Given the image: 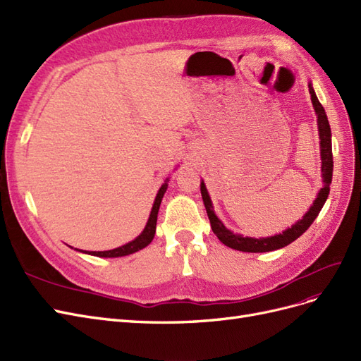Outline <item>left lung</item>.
<instances>
[{
	"mask_svg": "<svg viewBox=\"0 0 361 361\" xmlns=\"http://www.w3.org/2000/svg\"><path fill=\"white\" fill-rule=\"evenodd\" d=\"M309 92L313 109H315L317 118H318V133H319V149H321V177H322V188L319 189L317 200L313 201L307 213L301 217L298 222H295L293 226L285 229L282 234H276L271 237H262V238H253V237H243L241 234H234L231 229H228L222 220H220L213 208L212 197L208 195V190L204 184V180L201 181V195L202 201L205 205V210L210 219L212 229L216 234V237L222 241L225 246L235 249L240 252H250V253H262V252H271L282 249L288 244L295 241L301 234L309 229V226L313 224V220L319 214L321 208L324 207L325 201H327L330 193V184L333 177V153H331V129L329 124V118L325 115V111L322 104L319 103L315 90L312 87V82H309Z\"/></svg>",
	"mask_w": 361,
	"mask_h": 361,
	"instance_id": "1",
	"label": "left lung"
}]
</instances>
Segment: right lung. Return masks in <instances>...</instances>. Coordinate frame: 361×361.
<instances>
[{
	"label": "right lung",
	"instance_id": "add662e5",
	"mask_svg": "<svg viewBox=\"0 0 361 361\" xmlns=\"http://www.w3.org/2000/svg\"><path fill=\"white\" fill-rule=\"evenodd\" d=\"M168 181H169V178H166L165 183L161 184V188L159 189V192L156 195L154 204H153V208H151L148 222H147L144 231L135 240L124 244V246H120L117 249H112V250H103V252H87V250H79V249L78 250L82 252V253L92 255V257H99V258H120V257H127V255H132L135 252H139L141 249L147 247L148 244L153 241L154 234H156V224H157L159 207H160V202H161V197H164V195H165V192L168 189Z\"/></svg>",
	"mask_w": 361,
	"mask_h": 361
}]
</instances>
